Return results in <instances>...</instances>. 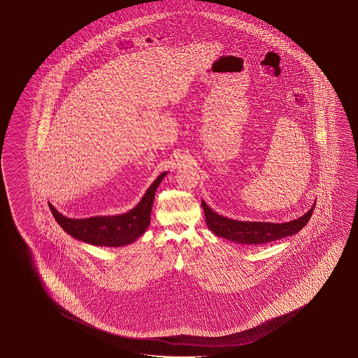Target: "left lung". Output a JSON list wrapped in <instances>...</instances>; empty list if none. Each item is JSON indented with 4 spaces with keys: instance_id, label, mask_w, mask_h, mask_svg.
Listing matches in <instances>:
<instances>
[{
    "instance_id": "obj_1",
    "label": "left lung",
    "mask_w": 358,
    "mask_h": 358,
    "mask_svg": "<svg viewBox=\"0 0 358 358\" xmlns=\"http://www.w3.org/2000/svg\"><path fill=\"white\" fill-rule=\"evenodd\" d=\"M201 203L205 212L206 223L215 235L243 245H264L272 241L281 240L287 236L296 235L308 223L316 206V203H313L310 211L306 212L303 216L299 217L297 220L285 223H272L237 221L212 211L203 199Z\"/></svg>"
}]
</instances>
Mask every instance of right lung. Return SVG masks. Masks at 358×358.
<instances>
[{
  "instance_id": "1",
  "label": "right lung",
  "mask_w": 358,
  "mask_h": 358,
  "mask_svg": "<svg viewBox=\"0 0 358 358\" xmlns=\"http://www.w3.org/2000/svg\"><path fill=\"white\" fill-rule=\"evenodd\" d=\"M166 175L167 172L161 173L148 187L138 205L122 215L90 217L78 220L61 215L50 202L48 207L59 226L73 238L94 246H126L134 243L138 237L145 234L151 221V211L156 189Z\"/></svg>"
}]
</instances>
